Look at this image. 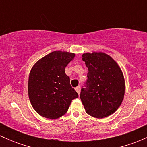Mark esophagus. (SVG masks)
Segmentation results:
<instances>
[{
    "label": "esophagus",
    "instance_id": "esophagus-1",
    "mask_svg": "<svg viewBox=\"0 0 147 147\" xmlns=\"http://www.w3.org/2000/svg\"><path fill=\"white\" fill-rule=\"evenodd\" d=\"M75 90H76L77 92L78 93V94H80V90H81V88H80V86H78V87H77L76 88H75Z\"/></svg>",
    "mask_w": 147,
    "mask_h": 147
}]
</instances>
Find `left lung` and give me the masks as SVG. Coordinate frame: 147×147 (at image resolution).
<instances>
[{
	"mask_svg": "<svg viewBox=\"0 0 147 147\" xmlns=\"http://www.w3.org/2000/svg\"><path fill=\"white\" fill-rule=\"evenodd\" d=\"M82 60L89 71L86 88L80 93L85 112L98 119L107 117L116 112L124 99L122 71L112 57L102 52L84 53Z\"/></svg>",
	"mask_w": 147,
	"mask_h": 147,
	"instance_id": "obj_1",
	"label": "left lung"
}]
</instances>
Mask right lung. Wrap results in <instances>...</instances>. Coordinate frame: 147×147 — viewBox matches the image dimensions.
<instances>
[{"label":"right lung","instance_id":"right-lung-1","mask_svg":"<svg viewBox=\"0 0 147 147\" xmlns=\"http://www.w3.org/2000/svg\"><path fill=\"white\" fill-rule=\"evenodd\" d=\"M75 54L53 51L32 66L28 79V96L40 116L55 119L63 116L78 94L71 87L65 69Z\"/></svg>","mask_w":147,"mask_h":147}]
</instances>
